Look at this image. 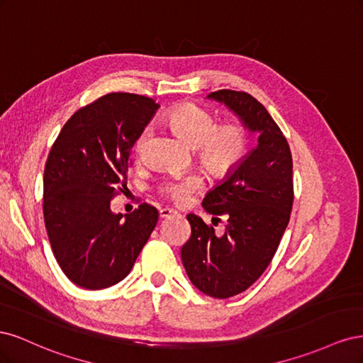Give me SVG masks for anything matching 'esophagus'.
Segmentation results:
<instances>
[{
  "mask_svg": "<svg viewBox=\"0 0 363 363\" xmlns=\"http://www.w3.org/2000/svg\"><path fill=\"white\" fill-rule=\"evenodd\" d=\"M177 212L174 211V208H169V207H164V208H160V212H159V215H160V218H169L171 215H175Z\"/></svg>",
  "mask_w": 363,
  "mask_h": 363,
  "instance_id": "obj_1",
  "label": "esophagus"
}]
</instances>
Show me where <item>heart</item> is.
<instances>
[{"instance_id": "b5f03b06", "label": "heart", "mask_w": 363, "mask_h": 363, "mask_svg": "<svg viewBox=\"0 0 363 363\" xmlns=\"http://www.w3.org/2000/svg\"><path fill=\"white\" fill-rule=\"evenodd\" d=\"M167 123L191 148L199 147L196 157L201 167L215 177H227L244 162L250 147V135L244 125L225 123L218 125L215 116L206 108L184 103L175 106L164 115ZM148 136V130L138 139L140 148ZM203 179L189 175L183 179H172L163 184L162 192L171 201L183 204L191 194L203 188Z\"/></svg>"}]
</instances>
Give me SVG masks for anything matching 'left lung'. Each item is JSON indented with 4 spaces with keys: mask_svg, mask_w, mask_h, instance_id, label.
Instances as JSON below:
<instances>
[{
    "mask_svg": "<svg viewBox=\"0 0 363 363\" xmlns=\"http://www.w3.org/2000/svg\"><path fill=\"white\" fill-rule=\"evenodd\" d=\"M207 98L259 133L256 148L203 200L206 212L228 215L224 235L216 236L200 216H186L192 233L182 247V262L189 280L208 296L230 298L262 276L279 248L294 201L292 156L286 138L255 96L223 89Z\"/></svg>",
    "mask_w": 363,
    "mask_h": 363,
    "instance_id": "obj_1",
    "label": "left lung"
}]
</instances>
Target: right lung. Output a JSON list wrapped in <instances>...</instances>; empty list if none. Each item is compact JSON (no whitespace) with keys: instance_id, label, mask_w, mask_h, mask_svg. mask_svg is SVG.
Here are the masks:
<instances>
[{"instance_id":"obj_1","label":"right lung","mask_w":363,"mask_h":363,"mask_svg":"<svg viewBox=\"0 0 363 363\" xmlns=\"http://www.w3.org/2000/svg\"><path fill=\"white\" fill-rule=\"evenodd\" d=\"M160 106L113 92L77 111L63 125L43 171V219L50 244L72 283L104 289L125 279L155 230L159 212L142 203L128 215L111 208L123 192L131 147Z\"/></svg>"}]
</instances>
